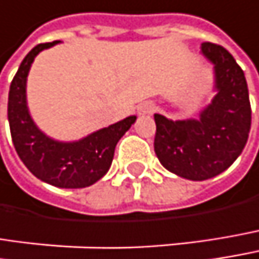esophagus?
<instances>
[{
    "label": "esophagus",
    "instance_id": "obj_1",
    "mask_svg": "<svg viewBox=\"0 0 259 259\" xmlns=\"http://www.w3.org/2000/svg\"><path fill=\"white\" fill-rule=\"evenodd\" d=\"M154 111H155V105H154V102H151V101L142 102L141 105H138V108H136V112H138L139 115H145V114H153Z\"/></svg>",
    "mask_w": 259,
    "mask_h": 259
}]
</instances>
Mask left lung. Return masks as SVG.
<instances>
[{
	"label": "left lung",
	"instance_id": "obj_1",
	"mask_svg": "<svg viewBox=\"0 0 259 259\" xmlns=\"http://www.w3.org/2000/svg\"><path fill=\"white\" fill-rule=\"evenodd\" d=\"M200 53L213 65L215 92L199 118L170 120L154 114V151L172 174L204 181L228 169L242 154L250 130V102L245 74L218 44L203 42Z\"/></svg>",
	"mask_w": 259,
	"mask_h": 259
}]
</instances>
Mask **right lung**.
<instances>
[{"instance_id":"add662e5","label":"right lung","mask_w":259,"mask_h":259,"mask_svg":"<svg viewBox=\"0 0 259 259\" xmlns=\"http://www.w3.org/2000/svg\"><path fill=\"white\" fill-rule=\"evenodd\" d=\"M58 42L38 44L22 60L9 92V124L13 145L34 177L59 188H84L109 170L115 145L136 117H126L72 142L56 141L38 129L26 102V80L36 55Z\"/></svg>"}]
</instances>
